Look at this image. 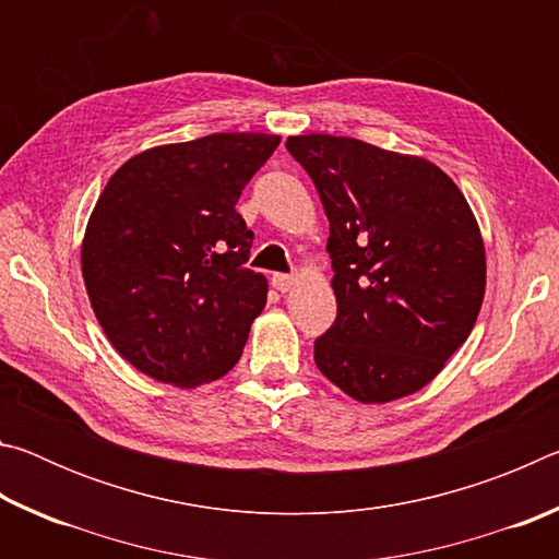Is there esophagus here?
<instances>
[{"label": "esophagus", "mask_w": 559, "mask_h": 559, "mask_svg": "<svg viewBox=\"0 0 559 559\" xmlns=\"http://www.w3.org/2000/svg\"><path fill=\"white\" fill-rule=\"evenodd\" d=\"M273 288L281 293H288L293 286H296V276H288V273H273Z\"/></svg>", "instance_id": "1"}]
</instances>
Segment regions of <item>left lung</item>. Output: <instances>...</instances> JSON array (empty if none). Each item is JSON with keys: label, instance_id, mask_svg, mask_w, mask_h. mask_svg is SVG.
<instances>
[{"label": "left lung", "instance_id": "left-lung-1", "mask_svg": "<svg viewBox=\"0 0 559 559\" xmlns=\"http://www.w3.org/2000/svg\"><path fill=\"white\" fill-rule=\"evenodd\" d=\"M330 222L337 318L316 365L362 404L419 392L466 343L486 249L453 179L424 157L313 132L286 140Z\"/></svg>", "mask_w": 559, "mask_h": 559}]
</instances>
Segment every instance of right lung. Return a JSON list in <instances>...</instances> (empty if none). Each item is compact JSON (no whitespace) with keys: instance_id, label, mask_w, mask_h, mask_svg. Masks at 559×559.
<instances>
[{"instance_id":"obj_1","label":"right lung","mask_w":559,"mask_h":559,"mask_svg":"<svg viewBox=\"0 0 559 559\" xmlns=\"http://www.w3.org/2000/svg\"><path fill=\"white\" fill-rule=\"evenodd\" d=\"M266 132H214L130 157L86 226L81 271L110 345L157 382L200 386L239 362L269 283L243 263L241 189L278 147Z\"/></svg>"}]
</instances>
